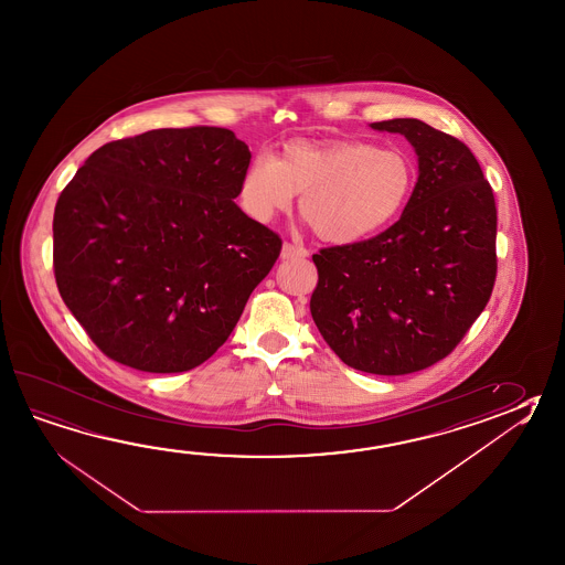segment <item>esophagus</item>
Listing matches in <instances>:
<instances>
[{
	"mask_svg": "<svg viewBox=\"0 0 565 565\" xmlns=\"http://www.w3.org/2000/svg\"><path fill=\"white\" fill-rule=\"evenodd\" d=\"M281 257L284 259H294V257H308V249L301 245H294V243L286 242L281 247Z\"/></svg>",
	"mask_w": 565,
	"mask_h": 565,
	"instance_id": "1",
	"label": "esophagus"
}]
</instances>
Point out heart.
I'll return each mask as SVG.
<instances>
[{
	"label": "heart",
	"mask_w": 565,
	"mask_h": 565,
	"mask_svg": "<svg viewBox=\"0 0 565 565\" xmlns=\"http://www.w3.org/2000/svg\"><path fill=\"white\" fill-rule=\"evenodd\" d=\"M413 159L396 147L362 140H289L276 157L259 154L239 181L243 209L274 220L300 196V213L323 242L345 245L384 230L413 193Z\"/></svg>",
	"instance_id": "1"
}]
</instances>
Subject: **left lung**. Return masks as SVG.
Returning <instances> with one entry per match:
<instances>
[{"instance_id":"left-lung-1","label":"left lung","mask_w":565,"mask_h":565,"mask_svg":"<svg viewBox=\"0 0 565 565\" xmlns=\"http://www.w3.org/2000/svg\"><path fill=\"white\" fill-rule=\"evenodd\" d=\"M370 127L406 137L418 181L401 220L381 235L311 257L310 311L350 369L401 376L449 356L491 298L495 196L461 140L416 118Z\"/></svg>"}]
</instances>
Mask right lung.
Here are the masks:
<instances>
[{
	"mask_svg": "<svg viewBox=\"0 0 565 565\" xmlns=\"http://www.w3.org/2000/svg\"><path fill=\"white\" fill-rule=\"evenodd\" d=\"M249 161L227 128H159L106 142L66 184L54 276L110 360L186 372L230 338L281 252L233 201Z\"/></svg>",
	"mask_w": 565,
	"mask_h": 565,
	"instance_id": "right-lung-1",
	"label": "right lung"
}]
</instances>
